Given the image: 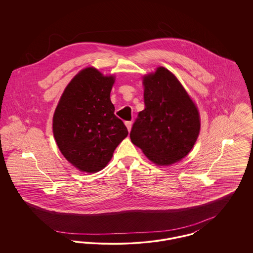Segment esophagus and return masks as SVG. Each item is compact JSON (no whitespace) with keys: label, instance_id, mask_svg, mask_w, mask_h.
I'll list each match as a JSON object with an SVG mask.
<instances>
[{"label":"esophagus","instance_id":"esophagus-1","mask_svg":"<svg viewBox=\"0 0 253 253\" xmlns=\"http://www.w3.org/2000/svg\"><path fill=\"white\" fill-rule=\"evenodd\" d=\"M125 125H126V127H127V129H128V131L130 132L131 129H132V121H126V122H125Z\"/></svg>","mask_w":253,"mask_h":253}]
</instances>
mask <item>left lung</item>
Masks as SVG:
<instances>
[{
  "instance_id": "1",
  "label": "left lung",
  "mask_w": 253,
  "mask_h": 253,
  "mask_svg": "<svg viewBox=\"0 0 253 253\" xmlns=\"http://www.w3.org/2000/svg\"><path fill=\"white\" fill-rule=\"evenodd\" d=\"M145 109L132 125V144L157 166L180 161L200 132V115L174 74L163 66L142 77Z\"/></svg>"
}]
</instances>
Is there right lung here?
I'll return each mask as SVG.
<instances>
[{"mask_svg":"<svg viewBox=\"0 0 253 253\" xmlns=\"http://www.w3.org/2000/svg\"><path fill=\"white\" fill-rule=\"evenodd\" d=\"M115 82V75H103L93 66L84 68L65 87L55 110L56 143L80 171L94 173L105 168L128 135L110 98Z\"/></svg>","mask_w":253,"mask_h":253,"instance_id":"right-lung-1","label":"right lung"}]
</instances>
